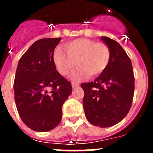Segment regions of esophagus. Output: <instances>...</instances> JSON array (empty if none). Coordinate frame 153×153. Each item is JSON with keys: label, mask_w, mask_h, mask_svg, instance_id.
<instances>
[{"label": "esophagus", "mask_w": 153, "mask_h": 153, "mask_svg": "<svg viewBox=\"0 0 153 153\" xmlns=\"http://www.w3.org/2000/svg\"><path fill=\"white\" fill-rule=\"evenodd\" d=\"M78 86H79V83H72V87H73V88H75V87H78Z\"/></svg>", "instance_id": "34e87169"}]
</instances>
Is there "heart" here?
<instances>
[{"label":"heart","instance_id":"1","mask_svg":"<svg viewBox=\"0 0 153 153\" xmlns=\"http://www.w3.org/2000/svg\"><path fill=\"white\" fill-rule=\"evenodd\" d=\"M66 53L56 49L53 53V61L58 72L68 76L74 67L79 68L74 77L81 79L87 76L95 77L102 74L109 65L111 52L105 43L86 38H79L63 44Z\"/></svg>","mask_w":153,"mask_h":153}]
</instances>
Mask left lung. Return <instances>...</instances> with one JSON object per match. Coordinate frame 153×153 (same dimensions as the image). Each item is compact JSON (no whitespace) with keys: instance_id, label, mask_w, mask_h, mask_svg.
Segmentation results:
<instances>
[{"instance_id":"1","label":"left lung","mask_w":153,"mask_h":153,"mask_svg":"<svg viewBox=\"0 0 153 153\" xmlns=\"http://www.w3.org/2000/svg\"><path fill=\"white\" fill-rule=\"evenodd\" d=\"M111 57L108 67L94 81L83 83L85 115L89 122L102 128L120 123L129 113L133 100L135 77L130 58L116 40L102 36Z\"/></svg>"}]
</instances>
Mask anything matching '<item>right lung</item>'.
<instances>
[{"instance_id":"obj_1","label":"right lung","mask_w":153,"mask_h":153,"mask_svg":"<svg viewBox=\"0 0 153 153\" xmlns=\"http://www.w3.org/2000/svg\"><path fill=\"white\" fill-rule=\"evenodd\" d=\"M61 38L36 40L17 64L13 90L19 116L36 132L54 129L61 121L62 106L72 92L70 81L56 70L54 48Z\"/></svg>"}]
</instances>
